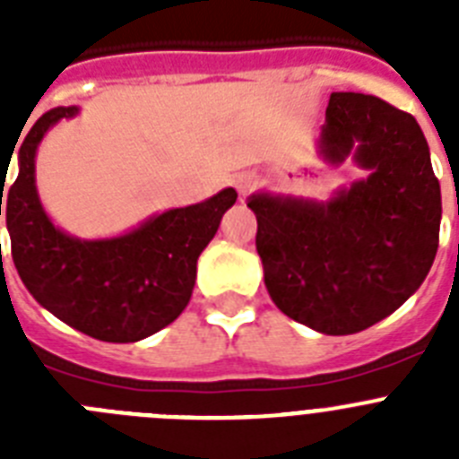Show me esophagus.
I'll return each instance as SVG.
<instances>
[{
    "label": "esophagus",
    "instance_id": "34e87169",
    "mask_svg": "<svg viewBox=\"0 0 459 459\" xmlns=\"http://www.w3.org/2000/svg\"><path fill=\"white\" fill-rule=\"evenodd\" d=\"M234 186H237L238 193H243V195L250 193V190L257 186V174H255V172L237 174V177H234Z\"/></svg>",
    "mask_w": 459,
    "mask_h": 459
}]
</instances>
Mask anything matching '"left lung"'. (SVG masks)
<instances>
[{
	"mask_svg": "<svg viewBox=\"0 0 459 459\" xmlns=\"http://www.w3.org/2000/svg\"><path fill=\"white\" fill-rule=\"evenodd\" d=\"M319 152L368 179L328 202L257 193V253L275 306L319 333L381 322L428 275L439 248L441 188L420 126L377 96L331 93Z\"/></svg>",
	"mask_w": 459,
	"mask_h": 459,
	"instance_id": "obj_1",
	"label": "left lung"
}]
</instances>
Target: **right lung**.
<instances>
[{
  "label": "right lung",
  "mask_w": 459,
  "mask_h": 459,
  "mask_svg": "<svg viewBox=\"0 0 459 459\" xmlns=\"http://www.w3.org/2000/svg\"><path fill=\"white\" fill-rule=\"evenodd\" d=\"M78 108L40 117L18 153V179L0 190L13 264L40 306L68 326L103 342H137L172 324L188 306L197 257L237 202L225 188L200 204L169 209L115 238L68 237L56 230L36 193V149L59 119Z\"/></svg>",
  "instance_id": "obj_1"
}]
</instances>
